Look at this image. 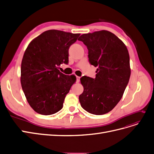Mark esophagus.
<instances>
[{"label": "esophagus", "instance_id": "esophagus-1", "mask_svg": "<svg viewBox=\"0 0 154 154\" xmlns=\"http://www.w3.org/2000/svg\"><path fill=\"white\" fill-rule=\"evenodd\" d=\"M76 82L77 83H78L79 82H80V77H79V76H76Z\"/></svg>", "mask_w": 154, "mask_h": 154}]
</instances>
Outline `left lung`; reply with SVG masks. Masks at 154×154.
<instances>
[{"instance_id":"1","label":"left lung","mask_w":154,"mask_h":154,"mask_svg":"<svg viewBox=\"0 0 154 154\" xmlns=\"http://www.w3.org/2000/svg\"><path fill=\"white\" fill-rule=\"evenodd\" d=\"M78 40L87 46L88 62L97 68L95 78H80L83 86L79 96L81 106L92 114L108 113L122 99L129 82L128 49L118 37L105 30L83 34Z\"/></svg>"}]
</instances>
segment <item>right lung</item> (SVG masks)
Listing matches in <instances>:
<instances>
[{"label": "right lung", "instance_id": "right-lung-1", "mask_svg": "<svg viewBox=\"0 0 154 154\" xmlns=\"http://www.w3.org/2000/svg\"><path fill=\"white\" fill-rule=\"evenodd\" d=\"M80 34L51 29L32 40L21 63L20 82L29 105L37 113L51 115L63 107L66 95L76 81L58 70L69 62V49Z\"/></svg>", "mask_w": 154, "mask_h": 154}]
</instances>
